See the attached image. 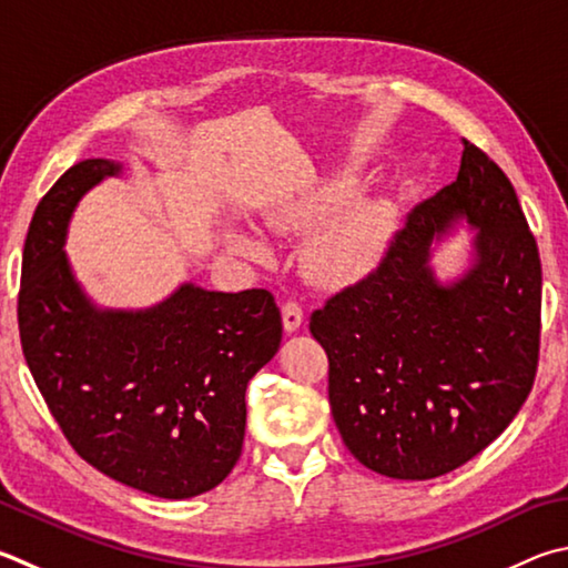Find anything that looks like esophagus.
<instances>
[{
    "instance_id": "obj_1",
    "label": "esophagus",
    "mask_w": 568,
    "mask_h": 568,
    "mask_svg": "<svg viewBox=\"0 0 568 568\" xmlns=\"http://www.w3.org/2000/svg\"><path fill=\"white\" fill-rule=\"evenodd\" d=\"M283 325L287 333H295L297 327L303 325V307L295 301H285L283 303Z\"/></svg>"
}]
</instances>
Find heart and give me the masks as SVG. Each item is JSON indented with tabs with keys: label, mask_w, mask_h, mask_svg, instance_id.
I'll return each mask as SVG.
<instances>
[{
	"label": "heart",
	"mask_w": 568,
	"mask_h": 568,
	"mask_svg": "<svg viewBox=\"0 0 568 568\" xmlns=\"http://www.w3.org/2000/svg\"><path fill=\"white\" fill-rule=\"evenodd\" d=\"M349 195H353V181L343 176L325 181L313 193H307L303 201L285 209L281 213V223L291 225V229H313L327 215H333ZM387 229V211L379 201H357L347 205L333 221L325 223V229L315 235L311 248H307L311 273L325 285H349L363 281L383 257ZM231 243L235 251L248 257H261L265 253L263 243L248 239V235L233 233Z\"/></svg>",
	"instance_id": "heart-1"
}]
</instances>
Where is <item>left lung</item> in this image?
<instances>
[{
    "label": "left lung",
    "instance_id": "1",
    "mask_svg": "<svg viewBox=\"0 0 568 568\" xmlns=\"http://www.w3.org/2000/svg\"><path fill=\"white\" fill-rule=\"evenodd\" d=\"M462 143L457 181L409 211L373 273L311 315L339 437L392 479H435L477 457L539 365V248L507 173ZM457 220L478 229L475 265L442 286L428 245Z\"/></svg>",
    "mask_w": 568,
    "mask_h": 568
}]
</instances>
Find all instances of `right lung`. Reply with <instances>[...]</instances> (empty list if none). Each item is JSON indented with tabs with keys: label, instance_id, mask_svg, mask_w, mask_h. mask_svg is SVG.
Listing matches in <instances>:
<instances>
[{
	"label": "right lung",
	"instance_id": "1",
	"mask_svg": "<svg viewBox=\"0 0 568 568\" xmlns=\"http://www.w3.org/2000/svg\"><path fill=\"white\" fill-rule=\"evenodd\" d=\"M119 163L71 166L29 223L17 320L34 383L77 455L161 499L229 477L245 437V387L281 347L273 293L191 283L139 313L99 311L71 273L64 239L91 185Z\"/></svg>",
	"mask_w": 568,
	"mask_h": 568
}]
</instances>
